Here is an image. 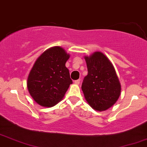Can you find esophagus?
I'll list each match as a JSON object with an SVG mask.
<instances>
[{"mask_svg":"<svg viewBox=\"0 0 147 147\" xmlns=\"http://www.w3.org/2000/svg\"><path fill=\"white\" fill-rule=\"evenodd\" d=\"M75 84H80V80H75Z\"/></svg>","mask_w":147,"mask_h":147,"instance_id":"esophagus-1","label":"esophagus"}]
</instances>
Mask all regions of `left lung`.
Listing matches in <instances>:
<instances>
[{
	"label": "left lung",
	"mask_w": 147,
	"mask_h": 147,
	"mask_svg": "<svg viewBox=\"0 0 147 147\" xmlns=\"http://www.w3.org/2000/svg\"><path fill=\"white\" fill-rule=\"evenodd\" d=\"M88 75L84 78L82 89L93 109L104 111L112 107L120 96L121 85L115 70L102 53L85 57Z\"/></svg>",
	"instance_id": "8db88e82"
}]
</instances>
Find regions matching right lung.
<instances>
[{"mask_svg":"<svg viewBox=\"0 0 147 147\" xmlns=\"http://www.w3.org/2000/svg\"><path fill=\"white\" fill-rule=\"evenodd\" d=\"M70 55L59 47L45 51L35 61L27 81L29 93L37 103L52 107L61 100L72 83L66 61Z\"/></svg>","mask_w":147,"mask_h":147,"instance_id":"obj_1","label":"right lung"}]
</instances>
